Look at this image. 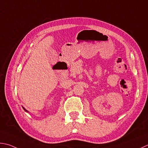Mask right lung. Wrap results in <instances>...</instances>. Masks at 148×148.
<instances>
[{"label": "right lung", "instance_id": "add662e5", "mask_svg": "<svg viewBox=\"0 0 148 148\" xmlns=\"http://www.w3.org/2000/svg\"><path fill=\"white\" fill-rule=\"evenodd\" d=\"M22 108H23V109H24V110L25 111H26V112H28V111H27V110H26V109H25L24 108H23V107H22Z\"/></svg>", "mask_w": 148, "mask_h": 148}]
</instances>
